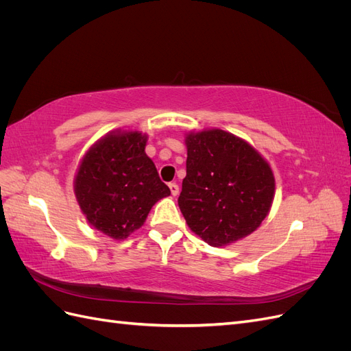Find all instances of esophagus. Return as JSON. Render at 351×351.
<instances>
[{
    "mask_svg": "<svg viewBox=\"0 0 351 351\" xmlns=\"http://www.w3.org/2000/svg\"><path fill=\"white\" fill-rule=\"evenodd\" d=\"M168 187H169V190H171V195H173V196H177V195H178L180 187H178L177 183H169Z\"/></svg>",
    "mask_w": 351,
    "mask_h": 351,
    "instance_id": "34e87169",
    "label": "esophagus"
}]
</instances>
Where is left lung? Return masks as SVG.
Listing matches in <instances>:
<instances>
[{
    "label": "left lung",
    "instance_id": "8db88e82",
    "mask_svg": "<svg viewBox=\"0 0 351 351\" xmlns=\"http://www.w3.org/2000/svg\"><path fill=\"white\" fill-rule=\"evenodd\" d=\"M186 146L178 206L190 230L214 247L249 236L272 205L275 180L268 162L219 129L190 133Z\"/></svg>",
    "mask_w": 351,
    "mask_h": 351
}]
</instances>
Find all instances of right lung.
Returning a JSON list of instances; mask_svg holds the SVG:
<instances>
[{
  "instance_id": "obj_1",
  "label": "right lung",
  "mask_w": 351,
  "mask_h": 351,
  "mask_svg": "<svg viewBox=\"0 0 351 351\" xmlns=\"http://www.w3.org/2000/svg\"><path fill=\"white\" fill-rule=\"evenodd\" d=\"M145 146L139 132L108 134L83 158L74 182L86 219L115 240L142 227L151 208L171 193Z\"/></svg>"
}]
</instances>
